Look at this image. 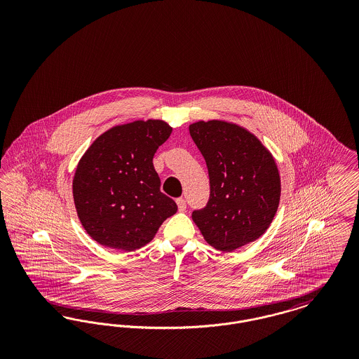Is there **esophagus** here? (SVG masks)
Listing matches in <instances>:
<instances>
[{"instance_id":"esophagus-1","label":"esophagus","mask_w":359,"mask_h":359,"mask_svg":"<svg viewBox=\"0 0 359 359\" xmlns=\"http://www.w3.org/2000/svg\"><path fill=\"white\" fill-rule=\"evenodd\" d=\"M176 203H177V208H179V211H186L187 205H186V201H184L183 198H177V199H176Z\"/></svg>"}]
</instances>
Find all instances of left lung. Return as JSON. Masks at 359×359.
I'll return each instance as SVG.
<instances>
[{
	"label": "left lung",
	"instance_id": "obj_1",
	"mask_svg": "<svg viewBox=\"0 0 359 359\" xmlns=\"http://www.w3.org/2000/svg\"><path fill=\"white\" fill-rule=\"evenodd\" d=\"M189 135L205 157L210 199L192 219L205 241L233 252L259 238L273 221L281 194L273 156L255 135L226 121H198Z\"/></svg>",
	"mask_w": 359,
	"mask_h": 359
}]
</instances>
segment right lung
I'll return each mask as SVG.
<instances>
[{"label":"right lung","mask_w":359,"mask_h":359,"mask_svg":"<svg viewBox=\"0 0 359 359\" xmlns=\"http://www.w3.org/2000/svg\"><path fill=\"white\" fill-rule=\"evenodd\" d=\"M164 121H135L98 137L78 163L74 203L87 234L106 248L133 252L177 211L160 191L154 156L171 136Z\"/></svg>","instance_id":"right-lung-1"}]
</instances>
